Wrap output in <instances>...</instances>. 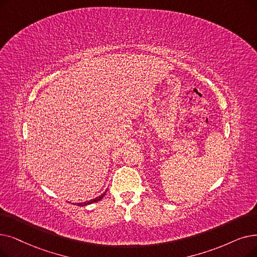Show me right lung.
<instances>
[{"mask_svg": "<svg viewBox=\"0 0 257 257\" xmlns=\"http://www.w3.org/2000/svg\"><path fill=\"white\" fill-rule=\"evenodd\" d=\"M106 192H107V191H105L103 194H101L99 196H97V197H95V198H93V199H91V200H88V202H84V203H76L75 205H77V206H86V205H90V204L96 203V202H98V200H101V199L104 197V195L106 194Z\"/></svg>", "mask_w": 257, "mask_h": 257, "instance_id": "add662e5", "label": "right lung"}]
</instances>
